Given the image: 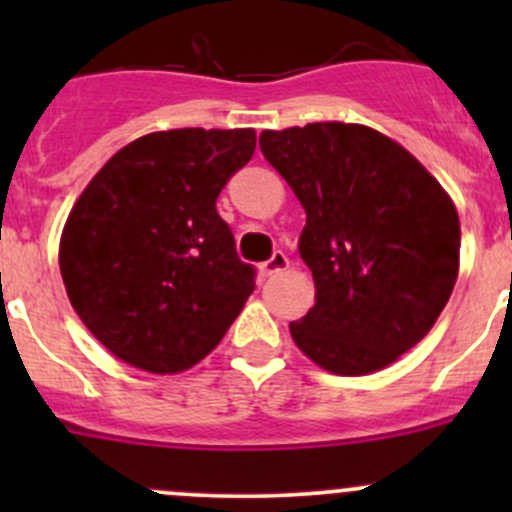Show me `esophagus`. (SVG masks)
<instances>
[{"label": "esophagus", "mask_w": 512, "mask_h": 512, "mask_svg": "<svg viewBox=\"0 0 512 512\" xmlns=\"http://www.w3.org/2000/svg\"><path fill=\"white\" fill-rule=\"evenodd\" d=\"M287 267H289V260H287L285 252H275V255H272L270 260L260 267V272H262V277H272V275H280V272H285Z\"/></svg>", "instance_id": "obj_1"}]
</instances>
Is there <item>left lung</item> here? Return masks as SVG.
I'll list each match as a JSON object with an SVG mask.
<instances>
[{"instance_id": "obj_1", "label": "left lung", "mask_w": 512, "mask_h": 512, "mask_svg": "<svg viewBox=\"0 0 512 512\" xmlns=\"http://www.w3.org/2000/svg\"><path fill=\"white\" fill-rule=\"evenodd\" d=\"M260 148L307 215L299 255L314 307L289 322L294 344L339 376L394 364L431 332L456 285L451 195L401 143L361 123L262 131Z\"/></svg>"}]
</instances>
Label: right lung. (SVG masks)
Returning a JSON list of instances; mask_svg holds the SVG:
<instances>
[{"label": "right lung", "instance_id": "obj_1", "mask_svg": "<svg viewBox=\"0 0 512 512\" xmlns=\"http://www.w3.org/2000/svg\"><path fill=\"white\" fill-rule=\"evenodd\" d=\"M252 128L136 138L76 198L59 242L71 307L113 356L148 374L205 359L255 289L215 210L255 153Z\"/></svg>", "mask_w": 512, "mask_h": 512}]
</instances>
